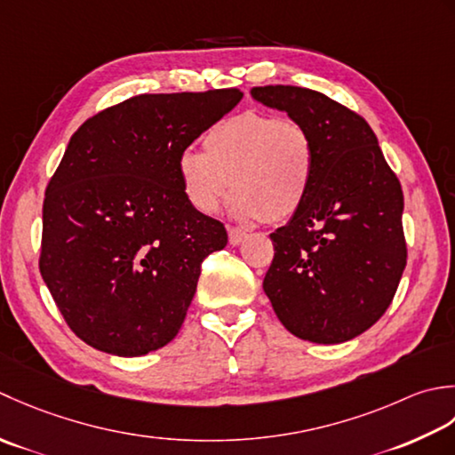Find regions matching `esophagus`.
<instances>
[{
	"instance_id": "34e87169",
	"label": "esophagus",
	"mask_w": 455,
	"mask_h": 455,
	"mask_svg": "<svg viewBox=\"0 0 455 455\" xmlns=\"http://www.w3.org/2000/svg\"><path fill=\"white\" fill-rule=\"evenodd\" d=\"M228 231H229V243L231 245H239L241 241H243L245 237H247V231L245 229H241V228H228Z\"/></svg>"
}]
</instances>
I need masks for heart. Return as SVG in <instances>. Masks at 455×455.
Segmentation results:
<instances>
[{"label": "heart", "mask_w": 455, "mask_h": 455, "mask_svg": "<svg viewBox=\"0 0 455 455\" xmlns=\"http://www.w3.org/2000/svg\"><path fill=\"white\" fill-rule=\"evenodd\" d=\"M202 145L179 156L184 196L200 214L218 212L234 188L235 218L281 224L308 198L316 149L300 122L241 111L210 127Z\"/></svg>", "instance_id": "b5f03b06"}]
</instances>
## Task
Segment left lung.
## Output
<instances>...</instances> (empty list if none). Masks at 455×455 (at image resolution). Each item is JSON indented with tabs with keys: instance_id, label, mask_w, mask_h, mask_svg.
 Instances as JSON below:
<instances>
[{
	"instance_id": "8db88e82",
	"label": "left lung",
	"mask_w": 455,
	"mask_h": 455,
	"mask_svg": "<svg viewBox=\"0 0 455 455\" xmlns=\"http://www.w3.org/2000/svg\"><path fill=\"white\" fill-rule=\"evenodd\" d=\"M251 96L300 122L316 149L308 198L271 234L275 257L263 289L296 338L341 344L383 316L401 283V182L354 109L299 86H255Z\"/></svg>"
}]
</instances>
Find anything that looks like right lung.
<instances>
[{
  "label": "right lung",
  "mask_w": 455,
  "mask_h": 455,
  "mask_svg": "<svg viewBox=\"0 0 455 455\" xmlns=\"http://www.w3.org/2000/svg\"><path fill=\"white\" fill-rule=\"evenodd\" d=\"M243 98L237 88L141 94L82 124L43 202L39 268L64 322L137 357L179 333L202 261L228 243L184 196L179 156Z\"/></svg>",
  "instance_id": "right-lung-1"
}]
</instances>
